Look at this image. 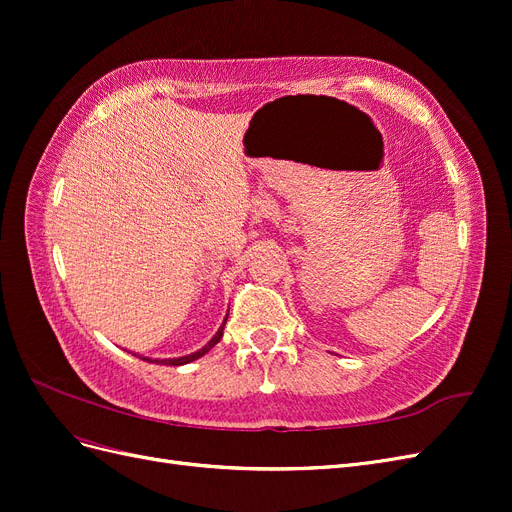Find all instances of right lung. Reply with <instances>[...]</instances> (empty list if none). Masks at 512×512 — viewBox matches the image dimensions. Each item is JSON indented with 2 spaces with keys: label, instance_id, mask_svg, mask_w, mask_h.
I'll use <instances>...</instances> for the list:
<instances>
[{
  "label": "right lung",
  "instance_id": "obj_1",
  "mask_svg": "<svg viewBox=\"0 0 512 512\" xmlns=\"http://www.w3.org/2000/svg\"><path fill=\"white\" fill-rule=\"evenodd\" d=\"M228 318V316H226ZM226 324V322H224ZM224 324H222V327H220V331L218 333H215L213 335V339H211V342L203 348V350H198V352H194V354H188V356H181V359H168V361H156V363H162V365H185V363H192V361H196V359H200V356H203V354H207L215 344H218L220 342V339H222V333H224ZM143 361H151V359H143ZM153 363V361H151Z\"/></svg>",
  "mask_w": 512,
  "mask_h": 512
}]
</instances>
